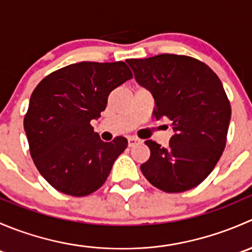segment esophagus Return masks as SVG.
<instances>
[{"label": "esophagus", "instance_id": "1", "mask_svg": "<svg viewBox=\"0 0 252 252\" xmlns=\"http://www.w3.org/2000/svg\"><path fill=\"white\" fill-rule=\"evenodd\" d=\"M128 144H129V147H133V146H135V145L142 144V140L135 138V136H130V138H128Z\"/></svg>", "mask_w": 252, "mask_h": 252}]
</instances>
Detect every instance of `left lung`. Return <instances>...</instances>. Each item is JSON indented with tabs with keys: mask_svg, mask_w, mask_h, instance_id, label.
I'll list each match as a JSON object with an SVG mask.
<instances>
[{
	"mask_svg": "<svg viewBox=\"0 0 252 252\" xmlns=\"http://www.w3.org/2000/svg\"><path fill=\"white\" fill-rule=\"evenodd\" d=\"M134 77L152 94L156 119L172 121L168 147L152 140L140 166L154 187L182 192L197 187L213 171L227 141L232 108L222 81L208 65L188 56L158 55L126 60Z\"/></svg>",
	"mask_w": 252,
	"mask_h": 252,
	"instance_id": "8db88e82",
	"label": "left lung"
}]
</instances>
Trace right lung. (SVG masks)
Wrapping results in <instances>:
<instances>
[{
  "instance_id": "right-lung-1",
  "label": "right lung",
  "mask_w": 252,
  "mask_h": 252,
  "mask_svg": "<svg viewBox=\"0 0 252 252\" xmlns=\"http://www.w3.org/2000/svg\"><path fill=\"white\" fill-rule=\"evenodd\" d=\"M131 78L124 62H80L51 73L32 91L24 130L37 171L56 190L86 196L106 182L128 140L102 141L90 122Z\"/></svg>"
}]
</instances>
